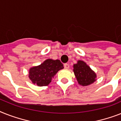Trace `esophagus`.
<instances>
[{
	"mask_svg": "<svg viewBox=\"0 0 121 121\" xmlns=\"http://www.w3.org/2000/svg\"><path fill=\"white\" fill-rule=\"evenodd\" d=\"M64 67H65V68H66V69H68V68H69V64L65 63L64 64Z\"/></svg>",
	"mask_w": 121,
	"mask_h": 121,
	"instance_id": "1",
	"label": "esophagus"
}]
</instances>
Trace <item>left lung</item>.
Instances as JSON below:
<instances>
[{
  "mask_svg": "<svg viewBox=\"0 0 121 121\" xmlns=\"http://www.w3.org/2000/svg\"><path fill=\"white\" fill-rule=\"evenodd\" d=\"M73 71L77 81L81 86H88L96 81V74L83 61H78L73 65Z\"/></svg>",
  "mask_w": 121,
  "mask_h": 121,
  "instance_id": "obj_1",
  "label": "left lung"
}]
</instances>
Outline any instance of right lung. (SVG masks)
Returning <instances> with one entry per match:
<instances>
[{
	"label": "right lung",
	"mask_w": 121,
	"mask_h": 121,
	"mask_svg": "<svg viewBox=\"0 0 121 121\" xmlns=\"http://www.w3.org/2000/svg\"><path fill=\"white\" fill-rule=\"evenodd\" d=\"M63 68V64L58 60L48 59L40 65L31 68L28 76L34 84L39 86H47L56 73Z\"/></svg>",
	"instance_id": "right-lung-1"
}]
</instances>
